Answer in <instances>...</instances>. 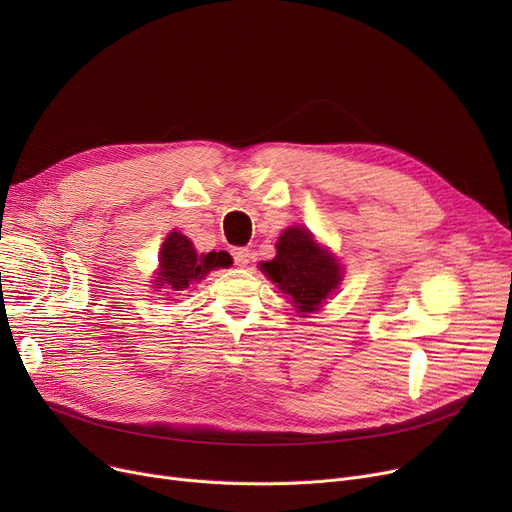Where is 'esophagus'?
<instances>
[{"label":"esophagus","mask_w":512,"mask_h":512,"mask_svg":"<svg viewBox=\"0 0 512 512\" xmlns=\"http://www.w3.org/2000/svg\"><path fill=\"white\" fill-rule=\"evenodd\" d=\"M232 257L238 267H247L251 261V251L245 247H238V249H232Z\"/></svg>","instance_id":"obj_1"}]
</instances>
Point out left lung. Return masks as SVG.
I'll return each mask as SVG.
<instances>
[{
    "label": "left lung",
    "instance_id": "1",
    "mask_svg": "<svg viewBox=\"0 0 512 512\" xmlns=\"http://www.w3.org/2000/svg\"><path fill=\"white\" fill-rule=\"evenodd\" d=\"M299 313L319 311L342 282V267L307 228H288L276 242V257L259 263Z\"/></svg>",
    "mask_w": 512,
    "mask_h": 512
}]
</instances>
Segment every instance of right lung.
Returning a JSON list of instances; mask_svg holds the SVG:
<instances>
[{"mask_svg":"<svg viewBox=\"0 0 512 512\" xmlns=\"http://www.w3.org/2000/svg\"><path fill=\"white\" fill-rule=\"evenodd\" d=\"M230 257L220 253H197L193 242L180 232H170L159 249V270L155 274V288L186 290L191 284L201 282L211 270L228 267Z\"/></svg>","mask_w":512,"mask_h":512,"instance_id":"right-lung-1","label":"right lung"}]
</instances>
